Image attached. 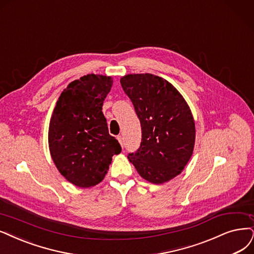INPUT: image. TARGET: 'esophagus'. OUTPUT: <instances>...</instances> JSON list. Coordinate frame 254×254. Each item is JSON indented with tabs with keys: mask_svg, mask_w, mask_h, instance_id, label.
I'll list each match as a JSON object with an SVG mask.
<instances>
[{
	"mask_svg": "<svg viewBox=\"0 0 254 254\" xmlns=\"http://www.w3.org/2000/svg\"><path fill=\"white\" fill-rule=\"evenodd\" d=\"M117 139H118V141H119V143L121 144V146L124 147L125 146V141H124V136H118L117 137Z\"/></svg>",
	"mask_w": 254,
	"mask_h": 254,
	"instance_id": "34e87169",
	"label": "esophagus"
}]
</instances>
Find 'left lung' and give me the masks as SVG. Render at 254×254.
<instances>
[{
  "label": "left lung",
  "instance_id": "left-lung-1",
  "mask_svg": "<svg viewBox=\"0 0 254 254\" xmlns=\"http://www.w3.org/2000/svg\"><path fill=\"white\" fill-rule=\"evenodd\" d=\"M141 125V143L127 158L143 179L162 184L179 175L192 155L195 128L190 109L172 83L153 74L120 79Z\"/></svg>",
  "mask_w": 254,
  "mask_h": 254
}]
</instances>
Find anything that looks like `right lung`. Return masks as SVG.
<instances>
[{"mask_svg": "<svg viewBox=\"0 0 254 254\" xmlns=\"http://www.w3.org/2000/svg\"><path fill=\"white\" fill-rule=\"evenodd\" d=\"M112 83L110 76L95 74L72 81L62 92L50 120L53 161L65 179L82 189L101 182L112 157L121 152L101 111Z\"/></svg>", "mask_w": 254, "mask_h": 254, "instance_id": "1", "label": "right lung"}]
</instances>
